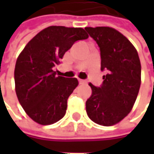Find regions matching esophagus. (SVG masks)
Listing matches in <instances>:
<instances>
[{
	"label": "esophagus",
	"mask_w": 154,
	"mask_h": 154,
	"mask_svg": "<svg viewBox=\"0 0 154 154\" xmlns=\"http://www.w3.org/2000/svg\"><path fill=\"white\" fill-rule=\"evenodd\" d=\"M78 82H79L80 85H85V84H86V81H85V80H83V79H78Z\"/></svg>",
	"instance_id": "34e87169"
}]
</instances>
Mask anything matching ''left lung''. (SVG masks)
<instances>
[{"label": "left lung", "instance_id": "8db88e82", "mask_svg": "<svg viewBox=\"0 0 154 154\" xmlns=\"http://www.w3.org/2000/svg\"><path fill=\"white\" fill-rule=\"evenodd\" d=\"M101 51V70H106L103 83H91L92 95L85 103L86 113L94 123L109 127L120 122L131 111L141 85V63L131 42L109 26L85 28Z\"/></svg>", "mask_w": 154, "mask_h": 154}]
</instances>
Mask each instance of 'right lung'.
<instances>
[{"label":"right lung","instance_id":"add662e5","mask_svg":"<svg viewBox=\"0 0 154 154\" xmlns=\"http://www.w3.org/2000/svg\"><path fill=\"white\" fill-rule=\"evenodd\" d=\"M86 38L88 35L81 27L51 26L34 36L18 55L14 70L16 94L35 122L51 125L65 116L68 98L78 81L57 76L52 69L75 42Z\"/></svg>","mask_w":154,"mask_h":154}]
</instances>
